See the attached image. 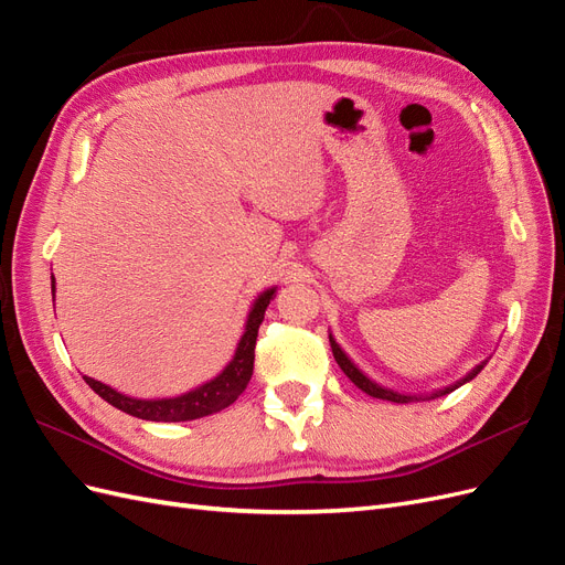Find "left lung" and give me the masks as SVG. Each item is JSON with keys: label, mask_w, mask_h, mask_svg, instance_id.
<instances>
[{"label": "left lung", "mask_w": 565, "mask_h": 565, "mask_svg": "<svg viewBox=\"0 0 565 565\" xmlns=\"http://www.w3.org/2000/svg\"><path fill=\"white\" fill-rule=\"evenodd\" d=\"M330 347H332V353H334V361H337V365L344 370V374L347 377L361 388V391H365L367 396H372V398H382V401H391V403H419V401H434V398H440V396H446V393H452L455 388H459V386H465L467 382H471L478 372H481L486 365H488V361H483V363H478L471 372H467L465 377L461 380H457V382H452V384H448V386H443V388H434V391H426V393H403V391H396V388H388V386H384V384H380V382H374V380H370L367 374L358 367L351 358H349V353L339 347V341L334 339V334L330 332Z\"/></svg>", "instance_id": "1"}]
</instances>
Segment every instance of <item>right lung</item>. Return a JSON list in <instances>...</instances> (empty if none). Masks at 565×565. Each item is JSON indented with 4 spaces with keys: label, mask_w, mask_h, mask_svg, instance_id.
Here are the masks:
<instances>
[{
    "label": "right lung",
    "mask_w": 565,
    "mask_h": 565,
    "mask_svg": "<svg viewBox=\"0 0 565 565\" xmlns=\"http://www.w3.org/2000/svg\"><path fill=\"white\" fill-rule=\"evenodd\" d=\"M276 292H278V285H273L254 297L245 320V332L241 341H237L235 353L226 363V367L221 370L214 380L204 382L191 391L179 393V396H167V398H134L104 382L87 377V374H84V382H87L98 396L108 401L113 407L122 409V413L131 417L148 419V422H191V419L221 413V409L237 401V396H241L252 380L256 334H259V324ZM51 297H56L54 276H51Z\"/></svg>",
    "instance_id": "1"
}]
</instances>
